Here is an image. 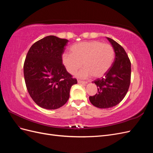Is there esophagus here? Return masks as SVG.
Returning a JSON list of instances; mask_svg holds the SVG:
<instances>
[{
  "label": "esophagus",
  "mask_w": 153,
  "mask_h": 153,
  "mask_svg": "<svg viewBox=\"0 0 153 153\" xmlns=\"http://www.w3.org/2000/svg\"><path fill=\"white\" fill-rule=\"evenodd\" d=\"M78 83H79V84H87V82H86V81H82V80H78Z\"/></svg>",
  "instance_id": "esophagus-1"
}]
</instances>
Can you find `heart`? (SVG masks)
Wrapping results in <instances>:
<instances>
[{"label":"heart","mask_w":153,"mask_h":153,"mask_svg":"<svg viewBox=\"0 0 153 153\" xmlns=\"http://www.w3.org/2000/svg\"><path fill=\"white\" fill-rule=\"evenodd\" d=\"M71 53H64L61 60L66 71L75 74L82 66L84 68L77 74L80 78L92 75L100 78L108 71L114 58V50L108 44L98 41H85L71 46Z\"/></svg>","instance_id":"b5f03b06"}]
</instances>
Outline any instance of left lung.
<instances>
[{"label":"left lung","mask_w":153,"mask_h":153,"mask_svg":"<svg viewBox=\"0 0 153 153\" xmlns=\"http://www.w3.org/2000/svg\"><path fill=\"white\" fill-rule=\"evenodd\" d=\"M106 38L114 48V61L104 77L92 82L98 87V93L89 96L91 103L100 108L112 107L121 102L131 81V62L126 52L116 41Z\"/></svg>","instance_id":"8db88e82"}]
</instances>
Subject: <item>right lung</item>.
I'll use <instances>...</instances> for the list:
<instances>
[{
  "label": "right lung",
  "instance_id": "add662e5",
  "mask_svg": "<svg viewBox=\"0 0 153 153\" xmlns=\"http://www.w3.org/2000/svg\"><path fill=\"white\" fill-rule=\"evenodd\" d=\"M68 40L48 36L31 46L24 65V78L32 99L40 107L55 110L65 104L77 84L61 57Z\"/></svg>",
  "mask_w": 153,
  "mask_h": 153
}]
</instances>
